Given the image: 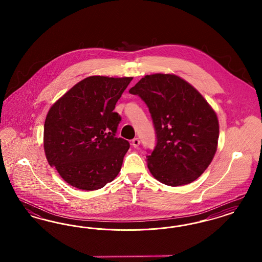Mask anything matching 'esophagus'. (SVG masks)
Here are the masks:
<instances>
[{"mask_svg":"<svg viewBox=\"0 0 262 262\" xmlns=\"http://www.w3.org/2000/svg\"><path fill=\"white\" fill-rule=\"evenodd\" d=\"M139 144H140V140H139V138L136 137V138H134V139H133V141H132V145H133L135 148L138 147V146H139Z\"/></svg>","mask_w":262,"mask_h":262,"instance_id":"esophagus-1","label":"esophagus"}]
</instances>
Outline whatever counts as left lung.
<instances>
[{"mask_svg": "<svg viewBox=\"0 0 262 262\" xmlns=\"http://www.w3.org/2000/svg\"><path fill=\"white\" fill-rule=\"evenodd\" d=\"M129 93L145 102L155 128L156 146L146 156L150 173L171 187L192 183L206 170L217 150L216 113L178 75H145Z\"/></svg>", "mask_w": 262, "mask_h": 262, "instance_id": "obj_1", "label": "left lung"}]
</instances>
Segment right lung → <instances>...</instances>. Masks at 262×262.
<instances>
[{"mask_svg": "<svg viewBox=\"0 0 262 262\" xmlns=\"http://www.w3.org/2000/svg\"><path fill=\"white\" fill-rule=\"evenodd\" d=\"M133 77L88 76L53 104L44 124V150L52 167L72 187L95 190L112 182L129 148L116 137L114 112Z\"/></svg>", "mask_w": 262, "mask_h": 262, "instance_id": "add662e5", "label": "right lung"}]
</instances>
